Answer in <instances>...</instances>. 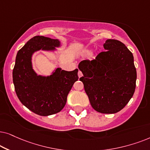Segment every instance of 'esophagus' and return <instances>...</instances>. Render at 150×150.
<instances>
[{"mask_svg":"<svg viewBox=\"0 0 150 150\" xmlns=\"http://www.w3.org/2000/svg\"><path fill=\"white\" fill-rule=\"evenodd\" d=\"M82 73H81V72L80 71H79V72H78V77H81V76H82Z\"/></svg>","mask_w":150,"mask_h":150,"instance_id":"esophagus-1","label":"esophagus"}]
</instances>
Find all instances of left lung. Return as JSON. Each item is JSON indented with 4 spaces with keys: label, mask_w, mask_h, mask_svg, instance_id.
<instances>
[{
    "label": "left lung",
    "mask_w": 150,
    "mask_h": 150,
    "mask_svg": "<svg viewBox=\"0 0 150 150\" xmlns=\"http://www.w3.org/2000/svg\"><path fill=\"white\" fill-rule=\"evenodd\" d=\"M103 47L105 51L95 59L79 64L83 75L79 80L96 111L114 114L122 110L132 97L137 70L132 53L121 42L108 39Z\"/></svg>",
    "instance_id": "obj_1"
}]
</instances>
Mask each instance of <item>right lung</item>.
Listing matches in <instances>:
<instances>
[{
  "instance_id": "right-lung-1",
  "label": "right lung",
  "mask_w": 150,
  "mask_h": 150,
  "mask_svg": "<svg viewBox=\"0 0 150 150\" xmlns=\"http://www.w3.org/2000/svg\"><path fill=\"white\" fill-rule=\"evenodd\" d=\"M61 46L59 40L37 35L30 39L18 51L13 70V82L21 102L40 116L60 112L67 96L78 80V69L67 71L57 68L49 76L38 75L32 66V55L40 50L55 51Z\"/></svg>"
}]
</instances>
